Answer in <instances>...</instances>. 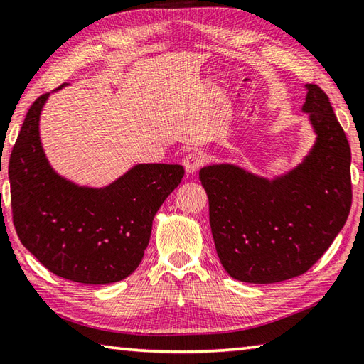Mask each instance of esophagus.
<instances>
[{"instance_id": "34e87169", "label": "esophagus", "mask_w": 364, "mask_h": 364, "mask_svg": "<svg viewBox=\"0 0 364 364\" xmlns=\"http://www.w3.org/2000/svg\"><path fill=\"white\" fill-rule=\"evenodd\" d=\"M203 164V154L198 151H192L189 154H186V158L183 159V166L186 168V173H196L200 166Z\"/></svg>"}]
</instances>
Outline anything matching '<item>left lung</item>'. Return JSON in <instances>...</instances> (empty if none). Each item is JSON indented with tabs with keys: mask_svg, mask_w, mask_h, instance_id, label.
Returning <instances> with one entry per match:
<instances>
[{
	"mask_svg": "<svg viewBox=\"0 0 364 364\" xmlns=\"http://www.w3.org/2000/svg\"><path fill=\"white\" fill-rule=\"evenodd\" d=\"M316 132L301 164L268 180L233 164L200 168L218 257L233 279L273 284L308 272L343 229L352 205L350 146L328 96L306 85Z\"/></svg>",
	"mask_w": 364,
	"mask_h": 364,
	"instance_id": "obj_1",
	"label": "left lung"
}]
</instances>
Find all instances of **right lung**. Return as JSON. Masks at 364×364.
<instances>
[{"label":"right lung","mask_w":364,"mask_h":364,"mask_svg":"<svg viewBox=\"0 0 364 364\" xmlns=\"http://www.w3.org/2000/svg\"><path fill=\"white\" fill-rule=\"evenodd\" d=\"M48 96L30 107L11 153L14 225L21 245L53 274L95 286L118 282L140 265L156 213L181 183L184 168L137 164L104 188L66 180L41 144L39 119Z\"/></svg>","instance_id":"add662e5"}]
</instances>
